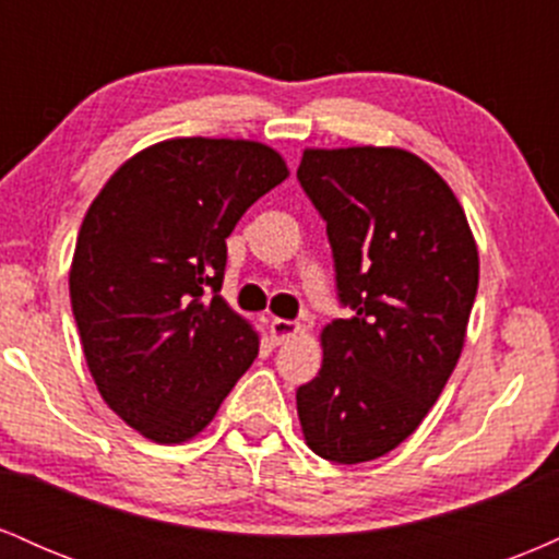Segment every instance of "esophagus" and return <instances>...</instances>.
Here are the masks:
<instances>
[{"mask_svg": "<svg viewBox=\"0 0 559 559\" xmlns=\"http://www.w3.org/2000/svg\"><path fill=\"white\" fill-rule=\"evenodd\" d=\"M299 333V323L294 320H284V318H275L271 320V342L273 344H284L288 338H294Z\"/></svg>", "mask_w": 559, "mask_h": 559, "instance_id": "esophagus-1", "label": "esophagus"}]
</instances>
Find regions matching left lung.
<instances>
[{
    "label": "left lung",
    "instance_id": "1",
    "mask_svg": "<svg viewBox=\"0 0 559 559\" xmlns=\"http://www.w3.org/2000/svg\"><path fill=\"white\" fill-rule=\"evenodd\" d=\"M297 176L355 310L320 331L301 436L331 463H370L415 433L463 355L478 247L449 183L402 146H307Z\"/></svg>",
    "mask_w": 559,
    "mask_h": 559
}]
</instances>
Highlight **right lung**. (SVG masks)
<instances>
[{
  "label": "right lung",
  "mask_w": 559,
  "mask_h": 559,
  "mask_svg": "<svg viewBox=\"0 0 559 559\" xmlns=\"http://www.w3.org/2000/svg\"><path fill=\"white\" fill-rule=\"evenodd\" d=\"M288 165L249 139L176 136L128 157L83 217L70 305L107 407L155 444L213 423L260 333L221 297L226 239Z\"/></svg>",
  "instance_id": "obj_1"
}]
</instances>
